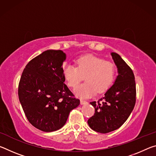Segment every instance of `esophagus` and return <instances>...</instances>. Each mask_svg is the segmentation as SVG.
Listing matches in <instances>:
<instances>
[{"instance_id":"obj_1","label":"esophagus","mask_w":156,"mask_h":156,"mask_svg":"<svg viewBox=\"0 0 156 156\" xmlns=\"http://www.w3.org/2000/svg\"><path fill=\"white\" fill-rule=\"evenodd\" d=\"M87 103H88V102H87V101H86V100H83V99L80 100V104L81 105H85V104H87Z\"/></svg>"}]
</instances>
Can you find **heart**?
<instances>
[{"label": "heart", "instance_id": "b5f03b06", "mask_svg": "<svg viewBox=\"0 0 156 156\" xmlns=\"http://www.w3.org/2000/svg\"><path fill=\"white\" fill-rule=\"evenodd\" d=\"M63 76L70 87L76 88L82 80L85 83L76 89V94L81 98H88L101 93L109 87L114 79L115 67L113 62L105 61L102 58L87 55L76 60V67L65 65L62 68Z\"/></svg>", "mask_w": 156, "mask_h": 156}]
</instances>
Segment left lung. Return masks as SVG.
<instances>
[{
    "instance_id": "1",
    "label": "left lung",
    "mask_w": 156,
    "mask_h": 156,
    "mask_svg": "<svg viewBox=\"0 0 156 156\" xmlns=\"http://www.w3.org/2000/svg\"><path fill=\"white\" fill-rule=\"evenodd\" d=\"M118 67L115 83L98 101L91 102L95 113L87 122L91 129L107 133L120 128L133 111L136 100L135 76L131 67L116 53H112Z\"/></svg>"
}]
</instances>
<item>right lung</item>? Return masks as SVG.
Listing matches in <instances>:
<instances>
[{"mask_svg": "<svg viewBox=\"0 0 156 156\" xmlns=\"http://www.w3.org/2000/svg\"><path fill=\"white\" fill-rule=\"evenodd\" d=\"M61 50H47L25 66L18 84V98L27 120L44 132L58 130L80 100L64 83Z\"/></svg>", "mask_w": 156, "mask_h": 156, "instance_id": "1", "label": "right lung"}]
</instances>
